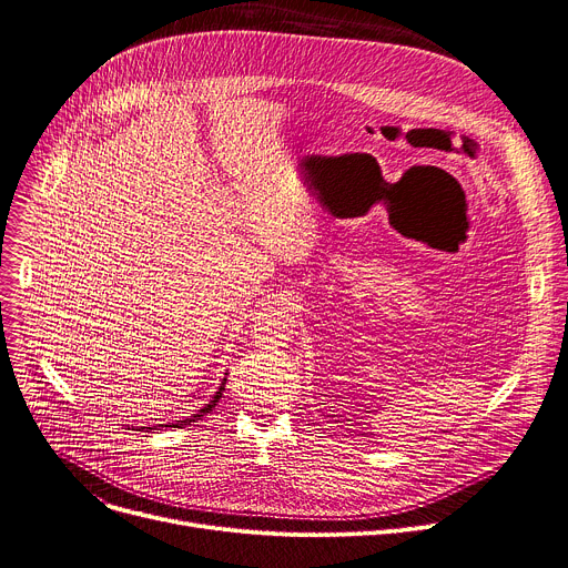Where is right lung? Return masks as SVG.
<instances>
[{
    "instance_id": "add662e5",
    "label": "right lung",
    "mask_w": 568,
    "mask_h": 568,
    "mask_svg": "<svg viewBox=\"0 0 568 568\" xmlns=\"http://www.w3.org/2000/svg\"><path fill=\"white\" fill-rule=\"evenodd\" d=\"M224 385H226V378L222 381V385H220V389L215 392V396H213V400L211 403H205L199 412H196V415H192V417H187V419H183V422H176V424H165V426H174V428H181V426H192L196 419H201V417H205V415H209V412L220 403V398H222V392H224ZM151 430V428H149Z\"/></svg>"
}]
</instances>
